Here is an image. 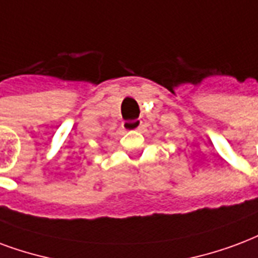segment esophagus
<instances>
[{
    "label": "esophagus",
    "instance_id": "esophagus-1",
    "mask_svg": "<svg viewBox=\"0 0 258 258\" xmlns=\"http://www.w3.org/2000/svg\"><path fill=\"white\" fill-rule=\"evenodd\" d=\"M123 127L125 130H141L144 124L141 120H131V121H123Z\"/></svg>",
    "mask_w": 258,
    "mask_h": 258
}]
</instances>
